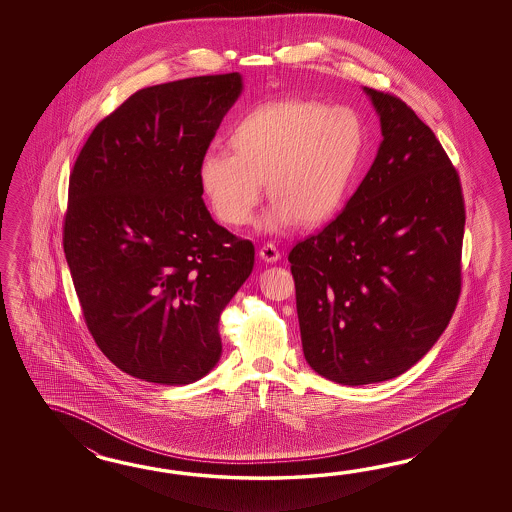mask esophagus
<instances>
[{
    "mask_svg": "<svg viewBox=\"0 0 512 512\" xmlns=\"http://www.w3.org/2000/svg\"><path fill=\"white\" fill-rule=\"evenodd\" d=\"M261 260L267 261V263H274V261L280 260V251L274 243H265L260 249Z\"/></svg>",
    "mask_w": 512,
    "mask_h": 512,
    "instance_id": "1",
    "label": "esophagus"
}]
</instances>
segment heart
Masks as SVG:
<instances>
[{"label": "heart", "mask_w": 512, "mask_h": 512, "mask_svg": "<svg viewBox=\"0 0 512 512\" xmlns=\"http://www.w3.org/2000/svg\"><path fill=\"white\" fill-rule=\"evenodd\" d=\"M232 152L210 148L199 183L216 218L243 227L260 203L271 207L260 225L280 230L298 221L316 227L337 214L359 166L364 128L357 113L315 100L263 104L234 126Z\"/></svg>", "instance_id": "b5f03b06"}]
</instances>
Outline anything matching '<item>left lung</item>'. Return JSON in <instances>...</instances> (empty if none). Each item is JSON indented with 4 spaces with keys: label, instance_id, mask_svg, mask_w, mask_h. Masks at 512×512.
<instances>
[{
    "label": "left lung",
    "instance_id": "obj_1",
    "mask_svg": "<svg viewBox=\"0 0 512 512\" xmlns=\"http://www.w3.org/2000/svg\"><path fill=\"white\" fill-rule=\"evenodd\" d=\"M370 172L324 230L289 252L302 348L338 384L388 381L445 331L461 294L465 199L434 131L392 93Z\"/></svg>",
    "mask_w": 512,
    "mask_h": 512
}]
</instances>
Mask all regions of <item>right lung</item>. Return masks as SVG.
I'll use <instances>...</instances> for the list:
<instances>
[{"mask_svg": "<svg viewBox=\"0 0 512 512\" xmlns=\"http://www.w3.org/2000/svg\"><path fill=\"white\" fill-rule=\"evenodd\" d=\"M238 73L144 87L100 120L69 175L64 252L87 329L119 370L190 384L221 357L219 316L254 267L218 225L199 164Z\"/></svg>", "mask_w": 512, "mask_h": 512, "instance_id": "right-lung-1", "label": "right lung"}]
</instances>
